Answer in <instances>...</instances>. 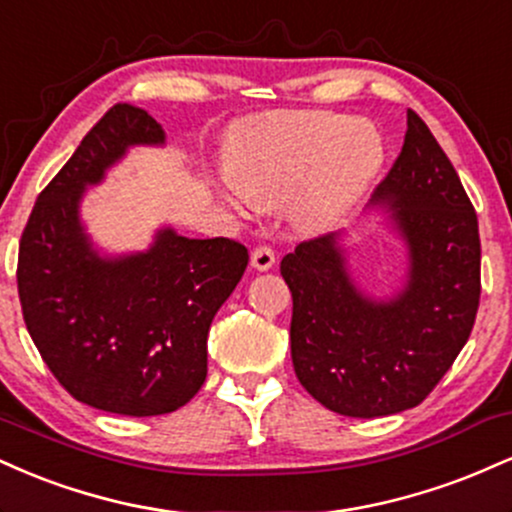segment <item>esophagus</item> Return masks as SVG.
<instances>
[{"label":"esophagus","mask_w":512,"mask_h":512,"mask_svg":"<svg viewBox=\"0 0 512 512\" xmlns=\"http://www.w3.org/2000/svg\"><path fill=\"white\" fill-rule=\"evenodd\" d=\"M275 263V251L266 244H258L254 251H251V266L256 270H270Z\"/></svg>","instance_id":"esophagus-1"}]
</instances>
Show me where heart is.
I'll return each mask as SVG.
<instances>
[{"instance_id":"b5f03b06","label":"heart","mask_w":512,"mask_h":512,"mask_svg":"<svg viewBox=\"0 0 512 512\" xmlns=\"http://www.w3.org/2000/svg\"><path fill=\"white\" fill-rule=\"evenodd\" d=\"M386 148L369 119L323 110L273 112L239 134L222 198L234 210L287 201L306 232L338 225L381 172Z\"/></svg>"}]
</instances>
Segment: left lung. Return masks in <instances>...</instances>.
Masks as SVG:
<instances>
[{"label":"left lung","mask_w":512,"mask_h":512,"mask_svg":"<svg viewBox=\"0 0 512 512\" xmlns=\"http://www.w3.org/2000/svg\"><path fill=\"white\" fill-rule=\"evenodd\" d=\"M374 203L410 251L407 285L374 299L354 285L338 234L297 244L280 263L292 292V364L299 383L345 417L417 407L453 366L482 294V244L472 201L417 112L407 110L398 160Z\"/></svg>","instance_id":"1"}]
</instances>
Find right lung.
I'll list each match as a JSON object with an SVG mask.
<instances>
[{
    "mask_svg": "<svg viewBox=\"0 0 512 512\" xmlns=\"http://www.w3.org/2000/svg\"><path fill=\"white\" fill-rule=\"evenodd\" d=\"M146 110L117 102L40 191L18 244V299L42 362L78 402L155 417L179 410L208 374V330L242 280L234 239H189L170 227L143 254L102 258L78 206L86 186L131 146H160Z\"/></svg>",
    "mask_w": 512,
    "mask_h": 512,
    "instance_id": "1",
    "label": "right lung"
}]
</instances>
